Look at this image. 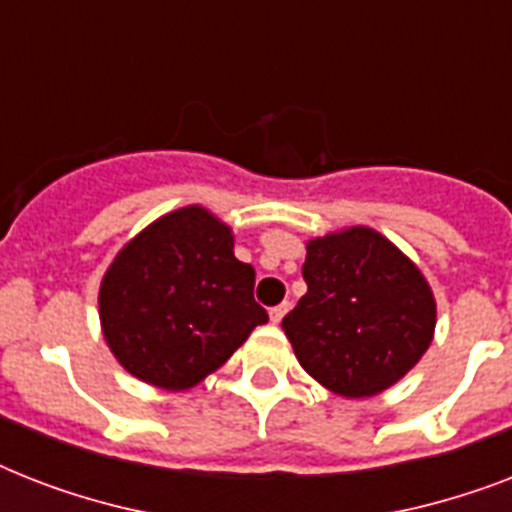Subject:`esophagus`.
<instances>
[{"instance_id": "obj_1", "label": "esophagus", "mask_w": 512, "mask_h": 512, "mask_svg": "<svg viewBox=\"0 0 512 512\" xmlns=\"http://www.w3.org/2000/svg\"><path fill=\"white\" fill-rule=\"evenodd\" d=\"M287 311H289V303H281V305H276V308H271V321H273V324H281V319L287 316Z\"/></svg>"}]
</instances>
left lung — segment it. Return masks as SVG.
Masks as SVG:
<instances>
[{
  "mask_svg": "<svg viewBox=\"0 0 512 512\" xmlns=\"http://www.w3.org/2000/svg\"><path fill=\"white\" fill-rule=\"evenodd\" d=\"M308 292L281 321L297 361L342 398H372L417 366L436 297L412 257L369 225L305 241Z\"/></svg>",
  "mask_w": 512,
  "mask_h": 512,
  "instance_id": "1",
  "label": "left lung"
}]
</instances>
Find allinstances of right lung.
<instances>
[{
    "mask_svg": "<svg viewBox=\"0 0 512 512\" xmlns=\"http://www.w3.org/2000/svg\"><path fill=\"white\" fill-rule=\"evenodd\" d=\"M255 268L201 204L156 217L124 244L98 289L100 332L119 364L159 390L196 388L268 321Z\"/></svg>",
    "mask_w": 512,
    "mask_h": 512,
    "instance_id": "right-lung-1",
    "label": "right lung"
}]
</instances>
